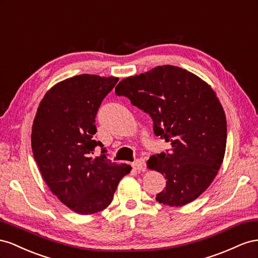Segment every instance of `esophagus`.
Here are the masks:
<instances>
[{
    "instance_id": "obj_1",
    "label": "esophagus",
    "mask_w": 258,
    "mask_h": 258,
    "mask_svg": "<svg viewBox=\"0 0 258 258\" xmlns=\"http://www.w3.org/2000/svg\"><path fill=\"white\" fill-rule=\"evenodd\" d=\"M132 166H133V168H134V170H136V171H142L143 168H144V166H145V163H144L143 160L137 159V160H135L133 162V163H132Z\"/></svg>"
}]
</instances>
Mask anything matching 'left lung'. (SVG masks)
Returning <instances> with one entry per match:
<instances>
[{"label":"left lung","mask_w":258,"mask_h":258,"mask_svg":"<svg viewBox=\"0 0 258 258\" xmlns=\"http://www.w3.org/2000/svg\"><path fill=\"white\" fill-rule=\"evenodd\" d=\"M115 94L148 113L154 134L171 142L170 152L147 161L166 179L156 200L170 207L196 200L215 178L225 157L227 122L216 93L194 73L165 64L123 79Z\"/></svg>","instance_id":"1"}]
</instances>
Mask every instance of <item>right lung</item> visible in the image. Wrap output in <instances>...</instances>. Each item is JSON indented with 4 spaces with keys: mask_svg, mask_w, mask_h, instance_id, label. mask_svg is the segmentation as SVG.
<instances>
[{
    "mask_svg": "<svg viewBox=\"0 0 258 258\" xmlns=\"http://www.w3.org/2000/svg\"><path fill=\"white\" fill-rule=\"evenodd\" d=\"M119 79L80 75L55 84L44 95L31 134L33 157L44 181L60 202L81 215L111 203L117 183L132 167L106 157L94 139L99 106Z\"/></svg>",
    "mask_w": 258,
    "mask_h": 258,
    "instance_id": "right-lung-1",
    "label": "right lung"
}]
</instances>
